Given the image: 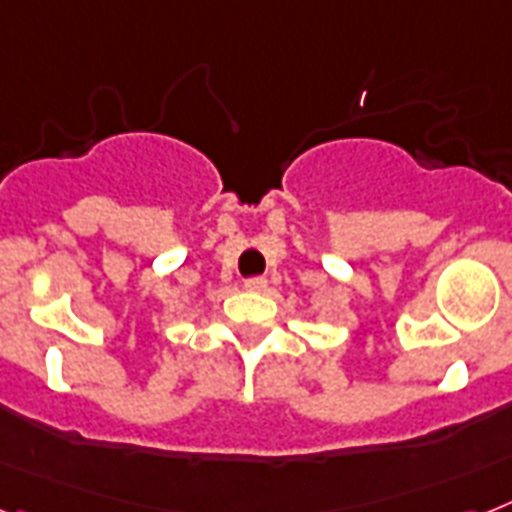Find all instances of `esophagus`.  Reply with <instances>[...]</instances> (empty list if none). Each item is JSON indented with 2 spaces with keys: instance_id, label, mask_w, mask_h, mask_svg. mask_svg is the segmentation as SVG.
Instances as JSON below:
<instances>
[{
  "instance_id": "esophagus-1",
  "label": "esophagus",
  "mask_w": 512,
  "mask_h": 512,
  "mask_svg": "<svg viewBox=\"0 0 512 512\" xmlns=\"http://www.w3.org/2000/svg\"><path fill=\"white\" fill-rule=\"evenodd\" d=\"M244 289H247V291H265V289H268V281H265L263 276H252V278H247V281H244Z\"/></svg>"
}]
</instances>
